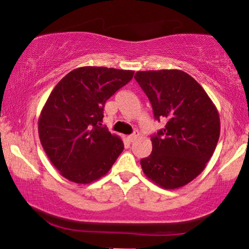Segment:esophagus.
<instances>
[{"instance_id": "obj_1", "label": "esophagus", "mask_w": 249, "mask_h": 249, "mask_svg": "<svg viewBox=\"0 0 249 249\" xmlns=\"http://www.w3.org/2000/svg\"><path fill=\"white\" fill-rule=\"evenodd\" d=\"M138 136H139V133H138V132H134L133 134H131V136H128V137H127V140H128L129 142H133V141L136 140V139L138 138Z\"/></svg>"}]
</instances>
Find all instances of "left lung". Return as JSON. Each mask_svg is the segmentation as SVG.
I'll use <instances>...</instances> for the list:
<instances>
[{
    "label": "left lung",
    "instance_id": "1",
    "mask_svg": "<svg viewBox=\"0 0 249 249\" xmlns=\"http://www.w3.org/2000/svg\"><path fill=\"white\" fill-rule=\"evenodd\" d=\"M136 81L165 127L141 160L144 175L164 189L189 184L206 168L220 138L219 111L202 86L181 70L139 71Z\"/></svg>",
    "mask_w": 249,
    "mask_h": 249
}]
</instances>
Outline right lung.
<instances>
[{
  "instance_id": "1",
  "label": "right lung",
  "mask_w": 249,
  "mask_h": 249,
  "mask_svg": "<svg viewBox=\"0 0 249 249\" xmlns=\"http://www.w3.org/2000/svg\"><path fill=\"white\" fill-rule=\"evenodd\" d=\"M131 70L81 67L52 89L38 120L48 159L68 180L90 184L106 175L124 151L117 134L100 127L104 106L133 77Z\"/></svg>"
}]
</instances>
